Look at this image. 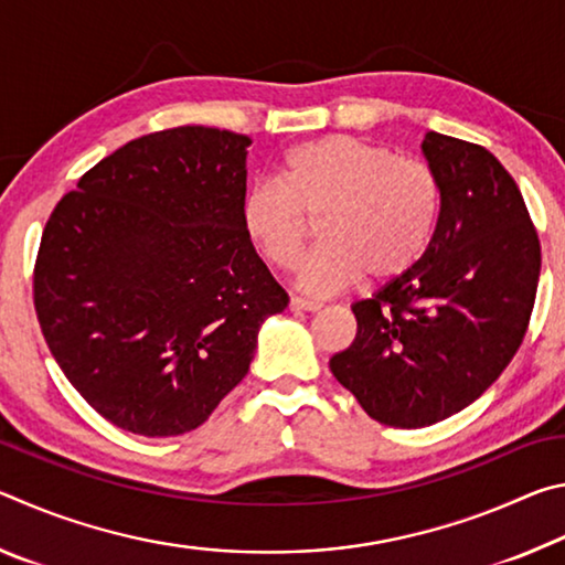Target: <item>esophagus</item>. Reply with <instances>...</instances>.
Instances as JSON below:
<instances>
[{
	"label": "esophagus",
	"instance_id": "34e87169",
	"mask_svg": "<svg viewBox=\"0 0 565 565\" xmlns=\"http://www.w3.org/2000/svg\"><path fill=\"white\" fill-rule=\"evenodd\" d=\"M289 309H291V311H319V309H321V303H319V301L301 299V296H291Z\"/></svg>",
	"mask_w": 565,
	"mask_h": 565
}]
</instances>
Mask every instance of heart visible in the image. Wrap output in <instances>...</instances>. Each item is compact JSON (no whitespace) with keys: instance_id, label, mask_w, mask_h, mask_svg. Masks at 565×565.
<instances>
[{"instance_id":"b5f03b06","label":"heart","mask_w":565,"mask_h":565,"mask_svg":"<svg viewBox=\"0 0 565 565\" xmlns=\"http://www.w3.org/2000/svg\"><path fill=\"white\" fill-rule=\"evenodd\" d=\"M441 181L420 159L376 141L329 134L289 149L279 184L259 181L242 202L248 242L276 269H296L319 222L321 246L299 274L306 294H333L406 274L436 234Z\"/></svg>"}]
</instances>
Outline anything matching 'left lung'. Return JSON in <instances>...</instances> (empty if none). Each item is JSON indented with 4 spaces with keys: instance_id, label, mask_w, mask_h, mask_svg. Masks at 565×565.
I'll use <instances>...</instances> for the list:
<instances>
[{
    "instance_id": "8db88e82",
    "label": "left lung",
    "mask_w": 565,
    "mask_h": 565,
    "mask_svg": "<svg viewBox=\"0 0 565 565\" xmlns=\"http://www.w3.org/2000/svg\"><path fill=\"white\" fill-rule=\"evenodd\" d=\"M441 216L406 274L351 306L356 339L331 356L343 388L379 424L424 428L483 394L529 329L541 244L513 177L489 149L428 131Z\"/></svg>"
}]
</instances>
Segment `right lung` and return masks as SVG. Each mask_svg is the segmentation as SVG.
I'll list each match as a JSON object with an SVG mask.
<instances>
[{"label": "right lung", "instance_id": "1", "mask_svg": "<svg viewBox=\"0 0 565 565\" xmlns=\"http://www.w3.org/2000/svg\"><path fill=\"white\" fill-rule=\"evenodd\" d=\"M248 145L214 127L147 134L92 167L44 226L34 309L46 347L124 431L202 426L289 303L242 226Z\"/></svg>", "mask_w": 565, "mask_h": 565}]
</instances>
